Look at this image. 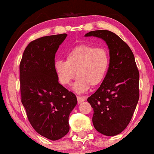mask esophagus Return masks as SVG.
Masks as SVG:
<instances>
[{"mask_svg":"<svg viewBox=\"0 0 154 154\" xmlns=\"http://www.w3.org/2000/svg\"><path fill=\"white\" fill-rule=\"evenodd\" d=\"M85 97H79V96H77V100H78V103L79 104H81V103L83 102L85 100Z\"/></svg>","mask_w":154,"mask_h":154,"instance_id":"1","label":"esophagus"}]
</instances>
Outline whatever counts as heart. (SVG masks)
I'll list each match as a JSON object with an SVG mask.
<instances>
[{
    "label": "heart",
    "mask_w": 154,
    "mask_h": 154,
    "mask_svg": "<svg viewBox=\"0 0 154 154\" xmlns=\"http://www.w3.org/2000/svg\"><path fill=\"white\" fill-rule=\"evenodd\" d=\"M109 64L110 56L106 48L83 44L72 48L66 54V61H57L54 67L59 81L64 85H70L77 75L73 90L83 93L90 85L95 87L104 81Z\"/></svg>",
    "instance_id": "obj_1"
}]
</instances>
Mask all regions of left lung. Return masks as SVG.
<instances>
[{
	"label": "left lung",
	"mask_w": 154,
	"mask_h": 154,
	"mask_svg": "<svg viewBox=\"0 0 154 154\" xmlns=\"http://www.w3.org/2000/svg\"><path fill=\"white\" fill-rule=\"evenodd\" d=\"M85 36L104 40L110 56V64L104 81L88 98L94 111L92 123L101 134L117 135L131 121L140 97V73L134 54L129 46L110 31H90Z\"/></svg>",
	"instance_id": "1"
}]
</instances>
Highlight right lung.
<instances>
[{"label": "right lung", "instance_id": "obj_1", "mask_svg": "<svg viewBox=\"0 0 154 154\" xmlns=\"http://www.w3.org/2000/svg\"><path fill=\"white\" fill-rule=\"evenodd\" d=\"M66 33L41 37L24 50L20 65L22 103L31 125L41 135L58 140L69 131V116L77 104L73 92L60 84L54 57Z\"/></svg>", "mask_w": 154, "mask_h": 154}]
</instances>
